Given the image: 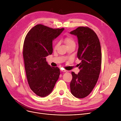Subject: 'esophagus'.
Instances as JSON below:
<instances>
[{"mask_svg": "<svg viewBox=\"0 0 121 121\" xmlns=\"http://www.w3.org/2000/svg\"><path fill=\"white\" fill-rule=\"evenodd\" d=\"M61 71L63 72H68V71L65 70V69H61Z\"/></svg>", "mask_w": 121, "mask_h": 121, "instance_id": "esophagus-1", "label": "esophagus"}]
</instances>
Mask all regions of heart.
<instances>
[{"label": "heart", "mask_w": 121, "mask_h": 121, "mask_svg": "<svg viewBox=\"0 0 121 121\" xmlns=\"http://www.w3.org/2000/svg\"><path fill=\"white\" fill-rule=\"evenodd\" d=\"M64 43H65V44L66 45L67 47L71 45L74 44H75L74 39H73V38L72 37H71V36H67V37L65 38V39L64 40ZM58 45V43H56V44H55L54 48H57Z\"/></svg>", "instance_id": "b5f03b06"}]
</instances>
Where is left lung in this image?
Returning a JSON list of instances; mask_svg holds the SVG:
<instances>
[{
    "label": "left lung",
    "mask_w": 121,
    "mask_h": 121,
    "mask_svg": "<svg viewBox=\"0 0 121 121\" xmlns=\"http://www.w3.org/2000/svg\"><path fill=\"white\" fill-rule=\"evenodd\" d=\"M70 34L78 38L77 56L81 60L80 72L78 74L72 72L71 92L75 97L82 98L91 93L98 79L101 65L100 44L96 34L88 27H79Z\"/></svg>",
    "instance_id": "left-lung-1"
}]
</instances>
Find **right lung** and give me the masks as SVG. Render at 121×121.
Instances as JSON below:
<instances>
[{"label":"right lung","instance_id":"obj_1","mask_svg":"<svg viewBox=\"0 0 121 121\" xmlns=\"http://www.w3.org/2000/svg\"><path fill=\"white\" fill-rule=\"evenodd\" d=\"M64 28L53 29L41 24L33 27L26 36L23 57L28 84L40 97L49 95L60 75L58 67H50L46 57L52 53V41Z\"/></svg>","mask_w":121,"mask_h":121}]
</instances>
